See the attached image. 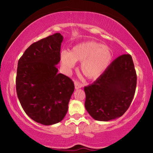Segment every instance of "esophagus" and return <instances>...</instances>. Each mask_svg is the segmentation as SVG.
<instances>
[{
	"instance_id": "esophagus-1",
	"label": "esophagus",
	"mask_w": 153,
	"mask_h": 153,
	"mask_svg": "<svg viewBox=\"0 0 153 153\" xmlns=\"http://www.w3.org/2000/svg\"><path fill=\"white\" fill-rule=\"evenodd\" d=\"M75 84V88L76 89H79V88H81L82 87L83 85L82 84H80V83L77 82H76L74 83Z\"/></svg>"
}]
</instances>
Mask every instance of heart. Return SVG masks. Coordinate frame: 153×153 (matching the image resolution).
I'll list each match as a JSON object with an SVG mask.
<instances>
[{
    "instance_id": "1",
    "label": "heart",
    "mask_w": 153,
    "mask_h": 153,
    "mask_svg": "<svg viewBox=\"0 0 153 153\" xmlns=\"http://www.w3.org/2000/svg\"><path fill=\"white\" fill-rule=\"evenodd\" d=\"M112 59L111 52L107 46L96 42L77 44L70 52L63 51L60 61L64 69L69 71L75 65V62H81L82 74L89 79H96L104 73Z\"/></svg>"
}]
</instances>
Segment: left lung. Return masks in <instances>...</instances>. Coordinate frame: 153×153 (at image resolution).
Instances as JSON below:
<instances>
[{
  "label": "left lung",
  "instance_id": "8db88e82",
  "mask_svg": "<svg viewBox=\"0 0 153 153\" xmlns=\"http://www.w3.org/2000/svg\"><path fill=\"white\" fill-rule=\"evenodd\" d=\"M136 82L131 56L121 55L92 84L84 87L85 108L97 121H108L120 117L132 101Z\"/></svg>",
  "mask_w": 153,
  "mask_h": 153
}]
</instances>
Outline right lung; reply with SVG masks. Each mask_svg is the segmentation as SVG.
<instances>
[{"instance_id": "add662e5", "label": "right lung", "mask_w": 153, "mask_h": 153, "mask_svg": "<svg viewBox=\"0 0 153 153\" xmlns=\"http://www.w3.org/2000/svg\"><path fill=\"white\" fill-rule=\"evenodd\" d=\"M63 37L56 33L31 45L18 61L17 97L23 109L36 122L45 126L63 120L74 84L56 67Z\"/></svg>"}]
</instances>
